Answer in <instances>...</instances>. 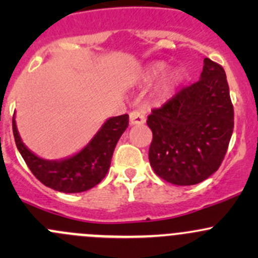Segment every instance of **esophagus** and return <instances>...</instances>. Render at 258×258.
Wrapping results in <instances>:
<instances>
[{"instance_id":"obj_1","label":"esophagus","mask_w":258,"mask_h":258,"mask_svg":"<svg viewBox=\"0 0 258 258\" xmlns=\"http://www.w3.org/2000/svg\"><path fill=\"white\" fill-rule=\"evenodd\" d=\"M145 122H146V117L142 111L136 110V111H132V112L130 113V123H131L132 126H135V124H144Z\"/></svg>"}]
</instances>
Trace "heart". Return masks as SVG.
I'll return each instance as SVG.
<instances>
[{
    "mask_svg": "<svg viewBox=\"0 0 258 258\" xmlns=\"http://www.w3.org/2000/svg\"><path fill=\"white\" fill-rule=\"evenodd\" d=\"M166 67L165 62H153L152 64L146 69L144 79L146 81H152L156 77H158L163 72ZM182 81V74L179 70L171 69L165 71L161 79L158 80L157 86H156V92L160 97L167 98L175 93L176 88L178 87V85Z\"/></svg>",
    "mask_w": 258,
    "mask_h": 258,
    "instance_id": "b5f03b06",
    "label": "heart"
}]
</instances>
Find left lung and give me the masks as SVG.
I'll return each instance as SVG.
<instances>
[{"instance_id":"1","label":"left lung","mask_w":258,"mask_h":258,"mask_svg":"<svg viewBox=\"0 0 258 258\" xmlns=\"http://www.w3.org/2000/svg\"><path fill=\"white\" fill-rule=\"evenodd\" d=\"M147 124L153 135L148 160L156 175L177 186L209 178L222 163L233 132L225 70L205 58L200 80L153 110Z\"/></svg>"}]
</instances>
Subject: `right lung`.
Instances as JSON below:
<instances>
[{
  "label": "right lung",
  "instance_id": "add662e5",
  "mask_svg": "<svg viewBox=\"0 0 258 258\" xmlns=\"http://www.w3.org/2000/svg\"><path fill=\"white\" fill-rule=\"evenodd\" d=\"M127 127L128 114L111 117L77 153L61 160H45L23 144L15 116L12 119L15 142L31 172L45 186L64 194L85 192L102 181L110 168L114 147Z\"/></svg>",
  "mask_w": 258,
  "mask_h": 258
}]
</instances>
